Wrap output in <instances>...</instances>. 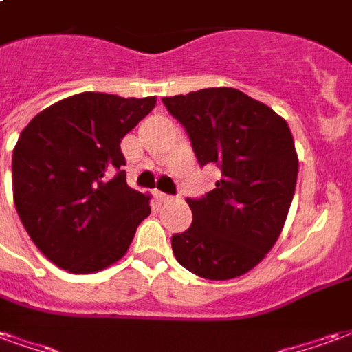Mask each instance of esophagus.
Returning a JSON list of instances; mask_svg holds the SVG:
<instances>
[{
	"mask_svg": "<svg viewBox=\"0 0 352 352\" xmlns=\"http://www.w3.org/2000/svg\"><path fill=\"white\" fill-rule=\"evenodd\" d=\"M154 196H156V199H158V201H162V204H166V201H169V199H171V196H169V194H164V192H160V190L154 192Z\"/></svg>",
	"mask_w": 352,
	"mask_h": 352,
	"instance_id": "34e87169",
	"label": "esophagus"
}]
</instances>
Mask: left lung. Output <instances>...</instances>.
I'll return each instance as SVG.
<instances>
[{"label": "left lung", "instance_id": "obj_1", "mask_svg": "<svg viewBox=\"0 0 352 352\" xmlns=\"http://www.w3.org/2000/svg\"><path fill=\"white\" fill-rule=\"evenodd\" d=\"M183 124L199 166L222 179L204 198L186 199L192 226L171 237L177 262L204 279L251 272L279 239L298 179V154L285 118L228 87L164 98Z\"/></svg>", "mask_w": 352, "mask_h": 352}]
</instances>
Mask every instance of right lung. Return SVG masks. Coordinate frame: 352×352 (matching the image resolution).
Returning a JSON list of instances; mask_svg holds the SVG:
<instances>
[{"instance_id": "obj_1", "label": "right lung", "mask_w": 352, "mask_h": 352, "mask_svg": "<svg viewBox=\"0 0 352 352\" xmlns=\"http://www.w3.org/2000/svg\"><path fill=\"white\" fill-rule=\"evenodd\" d=\"M156 98L82 92L28 124L12 151V198L28 236L72 273H96L122 258L151 214V196L126 184L120 141Z\"/></svg>"}]
</instances>
